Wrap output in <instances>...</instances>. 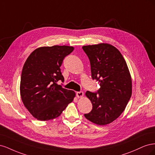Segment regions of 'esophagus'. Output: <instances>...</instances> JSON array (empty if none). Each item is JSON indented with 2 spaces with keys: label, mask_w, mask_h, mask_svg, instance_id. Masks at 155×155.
<instances>
[{
  "label": "esophagus",
  "mask_w": 155,
  "mask_h": 155,
  "mask_svg": "<svg viewBox=\"0 0 155 155\" xmlns=\"http://www.w3.org/2000/svg\"><path fill=\"white\" fill-rule=\"evenodd\" d=\"M76 96H77L78 97H83V96H84V94H83V92H81V91H80V92H76Z\"/></svg>",
  "instance_id": "1"
}]
</instances>
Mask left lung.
<instances>
[{"label":"left lung","instance_id":"left-lung-1","mask_svg":"<svg viewBox=\"0 0 155 155\" xmlns=\"http://www.w3.org/2000/svg\"><path fill=\"white\" fill-rule=\"evenodd\" d=\"M90 61L91 75L100 88L97 92L87 91L92 109L85 118L99 125L112 123L124 111L132 94V79L120 51L107 43L83 46Z\"/></svg>","mask_w":155,"mask_h":155}]
</instances>
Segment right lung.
<instances>
[{
  "label": "right lung",
  "mask_w": 155,
  "mask_h": 155,
  "mask_svg": "<svg viewBox=\"0 0 155 155\" xmlns=\"http://www.w3.org/2000/svg\"><path fill=\"white\" fill-rule=\"evenodd\" d=\"M74 50L69 46H43L33 51L23 66L20 93L30 113L37 120L58 118L76 96L73 91L57 84L64 81L60 67Z\"/></svg>",
  "instance_id": "1"
}]
</instances>
